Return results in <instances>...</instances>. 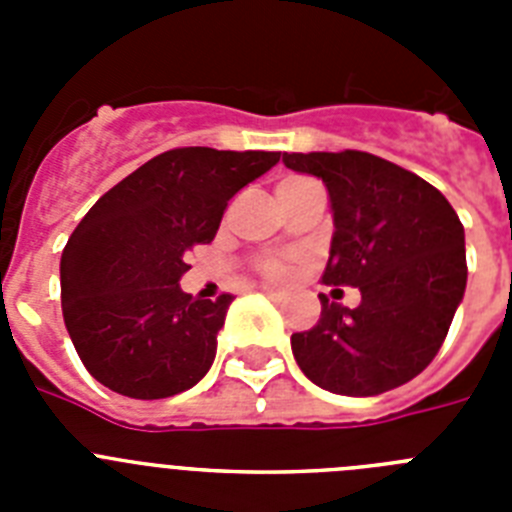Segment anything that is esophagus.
<instances>
[{"instance_id": "esophagus-1", "label": "esophagus", "mask_w": 512, "mask_h": 512, "mask_svg": "<svg viewBox=\"0 0 512 512\" xmlns=\"http://www.w3.org/2000/svg\"><path fill=\"white\" fill-rule=\"evenodd\" d=\"M261 292H264V295H269L271 300H284V297H287L282 289H274V287H261Z\"/></svg>"}]
</instances>
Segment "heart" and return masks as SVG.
<instances>
[{
	"instance_id": "b5f03b06",
	"label": "heart",
	"mask_w": 512,
	"mask_h": 512,
	"mask_svg": "<svg viewBox=\"0 0 512 512\" xmlns=\"http://www.w3.org/2000/svg\"><path fill=\"white\" fill-rule=\"evenodd\" d=\"M289 182H300V179H284L282 184H289ZM259 271L261 277L269 279V282H282V279H287L289 274H292V266H289V261L284 259H277V256H266V259L259 261Z\"/></svg>"
}]
</instances>
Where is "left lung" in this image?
Returning <instances> with one entry per match:
<instances>
[{
  "mask_svg": "<svg viewBox=\"0 0 512 512\" xmlns=\"http://www.w3.org/2000/svg\"><path fill=\"white\" fill-rule=\"evenodd\" d=\"M284 166L323 179L333 241L323 282L359 287L361 305L320 295V320L292 333L310 382L372 397L418 377L438 354L467 287L464 225L413 171L364 151L284 153Z\"/></svg>",
  "mask_w": 512,
  "mask_h": 512,
  "instance_id": "left-lung-1",
  "label": "left lung"
}]
</instances>
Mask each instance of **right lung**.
<instances>
[{
	"label": "right lung",
	"instance_id": "obj_1",
	"mask_svg": "<svg viewBox=\"0 0 512 512\" xmlns=\"http://www.w3.org/2000/svg\"><path fill=\"white\" fill-rule=\"evenodd\" d=\"M277 151L192 146L151 158L102 194L61 256L63 323L87 372L135 400L179 395L210 372L233 295L182 292L189 253Z\"/></svg>",
	"mask_w": 512,
	"mask_h": 512
}]
</instances>
